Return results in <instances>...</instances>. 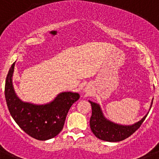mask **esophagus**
<instances>
[{
  "label": "esophagus",
  "mask_w": 159,
  "mask_h": 159,
  "mask_svg": "<svg viewBox=\"0 0 159 159\" xmlns=\"http://www.w3.org/2000/svg\"><path fill=\"white\" fill-rule=\"evenodd\" d=\"M88 89H89V88H85V92H88V91H89V90H88Z\"/></svg>",
  "instance_id": "obj_1"
}]
</instances>
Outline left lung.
<instances>
[{"mask_svg": "<svg viewBox=\"0 0 159 159\" xmlns=\"http://www.w3.org/2000/svg\"><path fill=\"white\" fill-rule=\"evenodd\" d=\"M92 105V113L90 119V127L93 134L98 139L107 142H119L126 139L139 128L142 123L145 120L147 114L138 123L132 125H119L107 119L102 114L100 106L98 103L89 100ZM151 102V108L152 106Z\"/></svg>", "mask_w": 159, "mask_h": 159, "instance_id": "8db88e82", "label": "left lung"}]
</instances>
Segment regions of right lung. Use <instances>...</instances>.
Listing matches in <instances>:
<instances>
[{"instance_id":"right-lung-1","label":"right lung","mask_w":159,"mask_h":159,"mask_svg":"<svg viewBox=\"0 0 159 159\" xmlns=\"http://www.w3.org/2000/svg\"><path fill=\"white\" fill-rule=\"evenodd\" d=\"M15 62L5 80V95L11 116L26 134L37 140L50 139L62 130L71 105L80 99L76 92H64L47 104L37 105L23 102L16 95L12 85Z\"/></svg>"}]
</instances>
